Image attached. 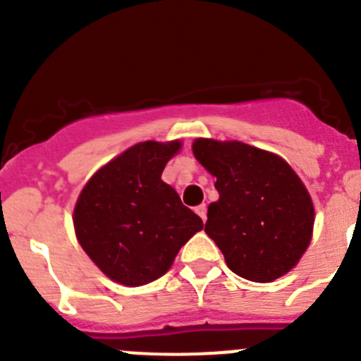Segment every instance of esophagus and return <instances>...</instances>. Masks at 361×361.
<instances>
[{
  "label": "esophagus",
  "mask_w": 361,
  "mask_h": 361,
  "mask_svg": "<svg viewBox=\"0 0 361 361\" xmlns=\"http://www.w3.org/2000/svg\"><path fill=\"white\" fill-rule=\"evenodd\" d=\"M195 213L199 214V216L202 218V221H206V213H207V207H206V204H201V206H197L195 207Z\"/></svg>",
  "instance_id": "34e87169"
}]
</instances>
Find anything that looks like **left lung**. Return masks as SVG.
<instances>
[{"instance_id":"1","label":"left lung","mask_w":361,"mask_h":361,"mask_svg":"<svg viewBox=\"0 0 361 361\" xmlns=\"http://www.w3.org/2000/svg\"><path fill=\"white\" fill-rule=\"evenodd\" d=\"M195 159L216 178L206 234L241 278L269 283L297 265L311 241L314 207L281 157L241 141L195 140Z\"/></svg>"}]
</instances>
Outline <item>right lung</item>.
<instances>
[{
	"instance_id": "1",
	"label": "right lung",
	"mask_w": 361,
	"mask_h": 361,
	"mask_svg": "<svg viewBox=\"0 0 361 361\" xmlns=\"http://www.w3.org/2000/svg\"><path fill=\"white\" fill-rule=\"evenodd\" d=\"M180 141H145L101 167L75 206L76 238L116 283L141 286L166 274L202 220L160 180Z\"/></svg>"
}]
</instances>
